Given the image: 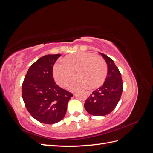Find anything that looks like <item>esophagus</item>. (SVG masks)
<instances>
[{"label":"esophagus","instance_id":"1","mask_svg":"<svg viewBox=\"0 0 153 153\" xmlns=\"http://www.w3.org/2000/svg\"><path fill=\"white\" fill-rule=\"evenodd\" d=\"M86 93H87V95H89V94H90V92H89V91H87V92H86Z\"/></svg>","mask_w":153,"mask_h":153}]
</instances>
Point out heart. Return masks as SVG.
I'll list each match as a JSON object with an SVG mask.
<instances>
[{"mask_svg": "<svg viewBox=\"0 0 153 153\" xmlns=\"http://www.w3.org/2000/svg\"><path fill=\"white\" fill-rule=\"evenodd\" d=\"M108 68L105 60L89 52H77L68 55L54 64L53 69L55 81L61 87H65L75 75L78 76L68 84L71 91L83 89L89 85L95 88L103 83Z\"/></svg>", "mask_w": 153, "mask_h": 153, "instance_id": "heart-1", "label": "heart"}]
</instances>
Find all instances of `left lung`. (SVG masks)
<instances>
[{
  "mask_svg": "<svg viewBox=\"0 0 153 153\" xmlns=\"http://www.w3.org/2000/svg\"><path fill=\"white\" fill-rule=\"evenodd\" d=\"M108 66V72L102 86L94 91L84 104L87 112L96 116H104L115 109L123 90L121 74L112 59L100 53Z\"/></svg>",
  "mask_w": 153,
  "mask_h": 153,
  "instance_id": "8db88e82",
  "label": "left lung"
}]
</instances>
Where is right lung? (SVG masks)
I'll use <instances>...</instances> for the list:
<instances>
[{"mask_svg": "<svg viewBox=\"0 0 153 153\" xmlns=\"http://www.w3.org/2000/svg\"><path fill=\"white\" fill-rule=\"evenodd\" d=\"M61 54L47 55L29 68L22 84V98L30 114L44 124L57 123L65 116L73 94L54 82L53 67Z\"/></svg>", "mask_w": 153, "mask_h": 153, "instance_id": "obj_1", "label": "right lung"}]
</instances>
